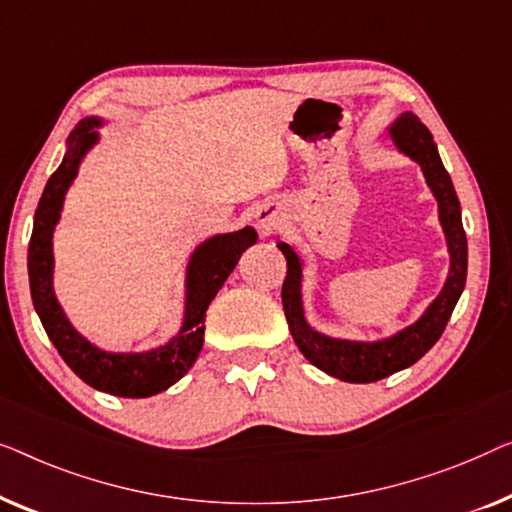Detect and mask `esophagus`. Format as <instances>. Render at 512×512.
Returning <instances> with one entry per match:
<instances>
[{
    "label": "esophagus",
    "instance_id": "obj_1",
    "mask_svg": "<svg viewBox=\"0 0 512 512\" xmlns=\"http://www.w3.org/2000/svg\"><path fill=\"white\" fill-rule=\"evenodd\" d=\"M255 225L262 234L273 232V229L280 225V211L273 204L259 206L257 213H255Z\"/></svg>",
    "mask_w": 512,
    "mask_h": 512
}]
</instances>
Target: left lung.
<instances>
[{
	"label": "left lung",
	"mask_w": 512,
	"mask_h": 512,
	"mask_svg": "<svg viewBox=\"0 0 512 512\" xmlns=\"http://www.w3.org/2000/svg\"><path fill=\"white\" fill-rule=\"evenodd\" d=\"M385 134L397 153L406 155L420 167L429 192L434 194L438 204V222H441L445 246H448V276H445L441 292L424 308L420 318L413 325L394 331L390 336L376 338V341L329 336L325 331L315 329L308 322L304 308L306 257L292 243H276L287 259L283 308L294 343L313 366H318L331 378L345 380V383H376V380L408 369L422 355H427L431 345L441 338L459 297H462L466 269H469V246H466L462 225V206H459L452 178L443 167L441 155H438L434 136L410 111L392 120Z\"/></svg>",
	"instance_id": "8db88e82"
}]
</instances>
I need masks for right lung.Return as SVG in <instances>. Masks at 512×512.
<instances>
[{"label":"right lung","mask_w":512,"mask_h":512,"mask_svg":"<svg viewBox=\"0 0 512 512\" xmlns=\"http://www.w3.org/2000/svg\"><path fill=\"white\" fill-rule=\"evenodd\" d=\"M106 125L109 120H104L102 115H88L69 134L60 167L48 178L37 213H34L27 273H30L34 311L69 369L99 392L113 394V397L146 399L176 385L197 362L201 345H204L208 306L225 285L229 273L236 269L241 255L257 243V232L253 227H243L236 232L208 236L199 246H194L185 264L183 322L169 341L139 352L99 348L74 327L57 299L53 283V234L62 218L64 197L74 185L85 157L102 141L99 129Z\"/></svg>","instance_id":"obj_1"}]
</instances>
